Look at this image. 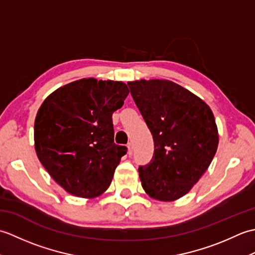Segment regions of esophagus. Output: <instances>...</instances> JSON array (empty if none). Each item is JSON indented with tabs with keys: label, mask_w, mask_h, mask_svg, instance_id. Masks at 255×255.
<instances>
[{
	"label": "esophagus",
	"mask_w": 255,
	"mask_h": 255,
	"mask_svg": "<svg viewBox=\"0 0 255 255\" xmlns=\"http://www.w3.org/2000/svg\"><path fill=\"white\" fill-rule=\"evenodd\" d=\"M127 148H128V154H129V155H131V154H132V151H133L132 143H131V142H129V143L127 144Z\"/></svg>",
	"instance_id": "34e87169"
}]
</instances>
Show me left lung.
Masks as SVG:
<instances>
[{
    "instance_id": "left-lung-1",
    "label": "left lung",
    "mask_w": 255,
    "mask_h": 255,
    "mask_svg": "<svg viewBox=\"0 0 255 255\" xmlns=\"http://www.w3.org/2000/svg\"><path fill=\"white\" fill-rule=\"evenodd\" d=\"M132 99L152 133L154 153L139 166L142 188L151 198L173 202L186 195L208 169L219 134L210 107L169 80L128 82Z\"/></svg>"
}]
</instances>
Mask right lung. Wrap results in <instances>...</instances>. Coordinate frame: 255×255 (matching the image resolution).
I'll return each mask as SVG.
<instances>
[{
	"instance_id": "obj_1",
	"label": "right lung",
	"mask_w": 255,
	"mask_h": 255,
	"mask_svg": "<svg viewBox=\"0 0 255 255\" xmlns=\"http://www.w3.org/2000/svg\"><path fill=\"white\" fill-rule=\"evenodd\" d=\"M129 93L122 81L81 79L47 96L37 112L35 150L64 191L95 198L110 187L127 148L114 142L113 113Z\"/></svg>"
}]
</instances>
